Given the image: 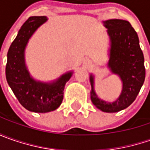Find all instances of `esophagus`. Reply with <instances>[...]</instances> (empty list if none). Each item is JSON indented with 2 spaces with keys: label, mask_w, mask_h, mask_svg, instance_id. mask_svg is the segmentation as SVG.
Here are the masks:
<instances>
[{
  "label": "esophagus",
  "mask_w": 150,
  "mask_h": 150,
  "mask_svg": "<svg viewBox=\"0 0 150 150\" xmlns=\"http://www.w3.org/2000/svg\"><path fill=\"white\" fill-rule=\"evenodd\" d=\"M88 65H89V64H90V62H88Z\"/></svg>",
  "instance_id": "obj_1"
}]
</instances>
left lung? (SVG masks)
Returning a JSON list of instances; mask_svg holds the SVG:
<instances>
[{
  "mask_svg": "<svg viewBox=\"0 0 150 150\" xmlns=\"http://www.w3.org/2000/svg\"><path fill=\"white\" fill-rule=\"evenodd\" d=\"M103 23L111 42L108 67L112 73L118 75L123 89L115 102L102 100L94 91V78L91 74V100L103 112H116L128 108L139 94L145 78L144 58L137 32L128 21L111 19Z\"/></svg>",
  "mask_w": 150,
  "mask_h": 150,
  "instance_id": "obj_1",
  "label": "left lung"
}]
</instances>
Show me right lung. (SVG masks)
Instances as JSON below:
<instances>
[{
  "instance_id": "add662e5",
  "label": "right lung",
  "mask_w": 150,
  "mask_h": 150,
  "mask_svg": "<svg viewBox=\"0 0 150 150\" xmlns=\"http://www.w3.org/2000/svg\"><path fill=\"white\" fill-rule=\"evenodd\" d=\"M47 20L45 16L29 17L7 52V83L21 104L31 112H48L57 109L63 99L65 84L72 74V72H67L52 83L36 81L30 76L25 63V48L32 34Z\"/></svg>"
}]
</instances>
